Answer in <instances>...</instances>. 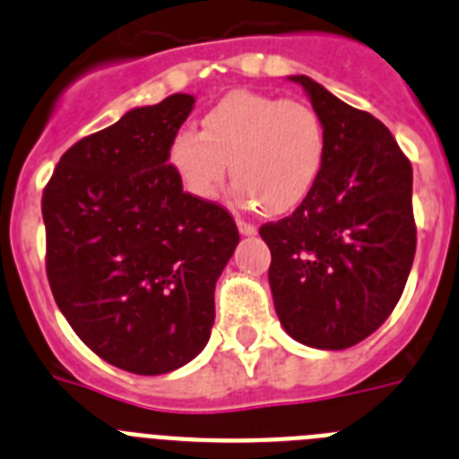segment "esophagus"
Here are the masks:
<instances>
[{
    "label": "esophagus",
    "instance_id": "34e87169",
    "mask_svg": "<svg viewBox=\"0 0 459 459\" xmlns=\"http://www.w3.org/2000/svg\"><path fill=\"white\" fill-rule=\"evenodd\" d=\"M237 227L243 237H253V234H257V227L250 225V222H246V221H241V218H237Z\"/></svg>",
    "mask_w": 459,
    "mask_h": 459
}]
</instances>
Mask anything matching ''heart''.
I'll list each match as a JSON object with an SVG mask.
<instances>
[{"mask_svg": "<svg viewBox=\"0 0 459 459\" xmlns=\"http://www.w3.org/2000/svg\"><path fill=\"white\" fill-rule=\"evenodd\" d=\"M326 158L319 115L301 100L232 91L202 119V133L181 128L169 140L168 160L190 197L216 202L227 165L241 206L269 216L296 209L312 193Z\"/></svg>", "mask_w": 459, "mask_h": 459, "instance_id": "heart-1", "label": "heart"}]
</instances>
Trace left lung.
Listing matches in <instances>:
<instances>
[{
    "label": "left lung",
    "instance_id": "obj_1",
    "mask_svg": "<svg viewBox=\"0 0 459 459\" xmlns=\"http://www.w3.org/2000/svg\"><path fill=\"white\" fill-rule=\"evenodd\" d=\"M326 133L317 184L290 218L262 225L278 319L296 342L347 350L397 306L416 253L411 163L386 126L307 75Z\"/></svg>",
    "mask_w": 459,
    "mask_h": 459
}]
</instances>
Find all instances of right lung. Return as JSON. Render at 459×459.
<instances>
[{
  "mask_svg": "<svg viewBox=\"0 0 459 459\" xmlns=\"http://www.w3.org/2000/svg\"><path fill=\"white\" fill-rule=\"evenodd\" d=\"M193 108L172 93L82 137L40 204L56 306L93 354L133 375H165L204 350L238 243L232 216L184 193L169 168Z\"/></svg>",
  "mask_w": 459,
  "mask_h": 459,
  "instance_id": "right-lung-1",
  "label": "right lung"
}]
</instances>
